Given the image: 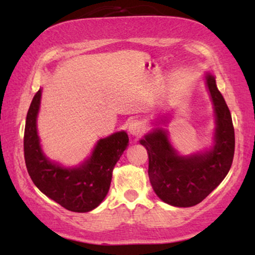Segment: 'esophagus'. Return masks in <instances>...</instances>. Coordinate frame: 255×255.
<instances>
[{
  "label": "esophagus",
  "instance_id": "esophagus-1",
  "mask_svg": "<svg viewBox=\"0 0 255 255\" xmlns=\"http://www.w3.org/2000/svg\"><path fill=\"white\" fill-rule=\"evenodd\" d=\"M128 130L132 135H134V137H139V135H141L142 133H144L145 127H144V124H142L141 121L131 120V121H128Z\"/></svg>",
  "mask_w": 255,
  "mask_h": 255
}]
</instances>
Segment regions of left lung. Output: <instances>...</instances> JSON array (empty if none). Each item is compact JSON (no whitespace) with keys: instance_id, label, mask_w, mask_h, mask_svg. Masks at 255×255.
Masks as SVG:
<instances>
[{"instance_id":"obj_1","label":"left lung","mask_w":255,"mask_h":255,"mask_svg":"<svg viewBox=\"0 0 255 255\" xmlns=\"http://www.w3.org/2000/svg\"><path fill=\"white\" fill-rule=\"evenodd\" d=\"M207 85L217 117L216 145L210 152L177 155L162 130L153 131L140 140L148 154V177L153 190L174 207L201 203L224 180L233 161L235 128L231 113L210 74L207 75Z\"/></svg>"}]
</instances>
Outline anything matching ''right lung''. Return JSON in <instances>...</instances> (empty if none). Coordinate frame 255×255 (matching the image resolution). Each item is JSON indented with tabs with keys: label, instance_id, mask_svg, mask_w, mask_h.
<instances>
[{
	"label": "right lung",
	"instance_id": "right-lung-1",
	"mask_svg": "<svg viewBox=\"0 0 255 255\" xmlns=\"http://www.w3.org/2000/svg\"><path fill=\"white\" fill-rule=\"evenodd\" d=\"M41 90L33 96L24 130V159L27 173L38 189L61 207L74 212L95 209L109 191L113 169L128 144L127 132L111 134L97 142L92 158L78 168L66 169L48 161L40 149L36 120Z\"/></svg>",
	"mask_w": 255,
	"mask_h": 255
}]
</instances>
